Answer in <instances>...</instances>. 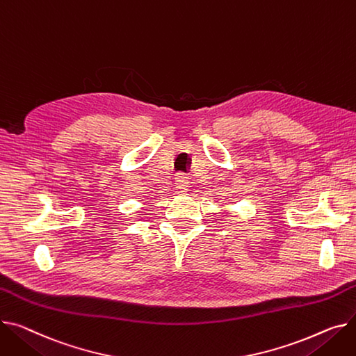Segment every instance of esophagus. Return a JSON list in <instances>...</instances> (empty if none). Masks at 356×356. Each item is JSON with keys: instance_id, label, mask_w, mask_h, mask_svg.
Returning <instances> with one entry per match:
<instances>
[{"instance_id": "34e87169", "label": "esophagus", "mask_w": 356, "mask_h": 356, "mask_svg": "<svg viewBox=\"0 0 356 356\" xmlns=\"http://www.w3.org/2000/svg\"><path fill=\"white\" fill-rule=\"evenodd\" d=\"M188 187V177L184 173H177L176 176V188L179 191V193H183L187 191Z\"/></svg>"}]
</instances>
